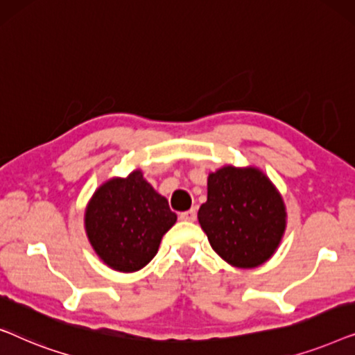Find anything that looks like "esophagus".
Returning <instances> with one entry per match:
<instances>
[{
	"label": "esophagus",
	"mask_w": 355,
	"mask_h": 355,
	"mask_svg": "<svg viewBox=\"0 0 355 355\" xmlns=\"http://www.w3.org/2000/svg\"><path fill=\"white\" fill-rule=\"evenodd\" d=\"M179 218H181L182 221H193L197 218V211H196V208H191V210H187V211H182L181 215H179Z\"/></svg>",
	"instance_id": "obj_1"
}]
</instances>
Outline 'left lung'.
<instances>
[{
	"mask_svg": "<svg viewBox=\"0 0 355 355\" xmlns=\"http://www.w3.org/2000/svg\"><path fill=\"white\" fill-rule=\"evenodd\" d=\"M198 223L223 260L237 268H255L278 249L286 230V207L260 169L223 166L208 176Z\"/></svg>",
	"mask_w": 355,
	"mask_h": 355,
	"instance_id": "1",
	"label": "left lung"
}]
</instances>
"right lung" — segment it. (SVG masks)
Segmentation results:
<instances>
[{
    "label": "right lung",
    "instance_id": "add662e5",
    "mask_svg": "<svg viewBox=\"0 0 355 355\" xmlns=\"http://www.w3.org/2000/svg\"><path fill=\"white\" fill-rule=\"evenodd\" d=\"M176 220L166 198L145 181L140 169L101 184L85 208L92 247L103 263L123 273L144 268Z\"/></svg>",
    "mask_w": 355,
    "mask_h": 355
}]
</instances>
